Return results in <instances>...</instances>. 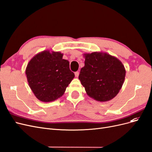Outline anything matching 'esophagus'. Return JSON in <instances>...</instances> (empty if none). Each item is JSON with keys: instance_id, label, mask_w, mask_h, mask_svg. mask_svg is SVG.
<instances>
[{"instance_id": "34e87169", "label": "esophagus", "mask_w": 152, "mask_h": 152, "mask_svg": "<svg viewBox=\"0 0 152 152\" xmlns=\"http://www.w3.org/2000/svg\"><path fill=\"white\" fill-rule=\"evenodd\" d=\"M79 72H75V76L76 77H79Z\"/></svg>"}]
</instances>
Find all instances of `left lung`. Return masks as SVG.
Masks as SVG:
<instances>
[{"instance_id":"1","label":"left lung","mask_w":152,"mask_h":152,"mask_svg":"<svg viewBox=\"0 0 152 152\" xmlns=\"http://www.w3.org/2000/svg\"><path fill=\"white\" fill-rule=\"evenodd\" d=\"M84 57L85 65L81 68L79 79L87 94L101 102L115 97L125 80L122 63L107 53H85Z\"/></svg>"}]
</instances>
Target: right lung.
Masks as SVG:
<instances>
[{"label": "right lung", "instance_id": "right-lung-1", "mask_svg": "<svg viewBox=\"0 0 152 152\" xmlns=\"http://www.w3.org/2000/svg\"><path fill=\"white\" fill-rule=\"evenodd\" d=\"M60 52L45 50L32 58L26 68L28 85L40 102H50L65 93L75 75Z\"/></svg>", "mask_w": 152, "mask_h": 152}]
</instances>
